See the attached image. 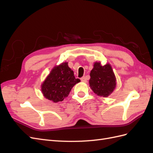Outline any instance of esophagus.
Wrapping results in <instances>:
<instances>
[{
    "instance_id": "obj_1",
    "label": "esophagus",
    "mask_w": 153,
    "mask_h": 153,
    "mask_svg": "<svg viewBox=\"0 0 153 153\" xmlns=\"http://www.w3.org/2000/svg\"><path fill=\"white\" fill-rule=\"evenodd\" d=\"M81 81H82V82L86 83V82H87V79H86V78H85V77H82V78H81Z\"/></svg>"
}]
</instances>
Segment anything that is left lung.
<instances>
[{
  "label": "left lung",
  "instance_id": "obj_1",
  "mask_svg": "<svg viewBox=\"0 0 153 153\" xmlns=\"http://www.w3.org/2000/svg\"><path fill=\"white\" fill-rule=\"evenodd\" d=\"M90 76V87L98 96H108L116 86V78L109 64L101 66L100 62H96Z\"/></svg>",
  "mask_w": 153,
  "mask_h": 153
}]
</instances>
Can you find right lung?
<instances>
[{
  "instance_id": "add662e5",
  "label": "right lung",
  "mask_w": 153,
  "mask_h": 153,
  "mask_svg": "<svg viewBox=\"0 0 153 153\" xmlns=\"http://www.w3.org/2000/svg\"><path fill=\"white\" fill-rule=\"evenodd\" d=\"M80 82L68 62H62L52 69L41 85V92L46 98L57 103L66 98L73 87Z\"/></svg>"
}]
</instances>
